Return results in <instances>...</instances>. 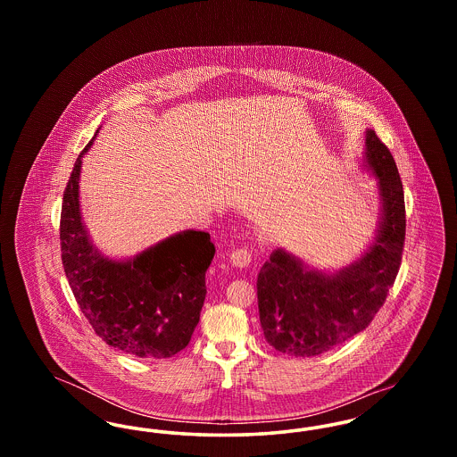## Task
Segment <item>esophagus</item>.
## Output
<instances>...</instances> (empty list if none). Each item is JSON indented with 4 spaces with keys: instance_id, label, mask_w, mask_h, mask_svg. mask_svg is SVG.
<instances>
[{
    "instance_id": "esophagus-1",
    "label": "esophagus",
    "mask_w": 457,
    "mask_h": 457,
    "mask_svg": "<svg viewBox=\"0 0 457 457\" xmlns=\"http://www.w3.org/2000/svg\"><path fill=\"white\" fill-rule=\"evenodd\" d=\"M229 262H231L235 267H239V269L248 267L250 262H252V252H250L246 246H245V248H238V250H235V252L229 255Z\"/></svg>"
}]
</instances>
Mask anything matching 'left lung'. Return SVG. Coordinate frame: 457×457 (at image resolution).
Wrapping results in <instances>:
<instances>
[{"mask_svg": "<svg viewBox=\"0 0 457 457\" xmlns=\"http://www.w3.org/2000/svg\"><path fill=\"white\" fill-rule=\"evenodd\" d=\"M361 170L377 181L375 235L348 265L319 269L278 246L257 278L259 313L270 346L289 356H317L365 330L386 302L406 235L404 194L394 157L375 131H365Z\"/></svg>", "mask_w": 457, "mask_h": 457, "instance_id": "left-lung-1", "label": "left lung"}]
</instances>
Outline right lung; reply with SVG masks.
<instances>
[{"instance_id":"obj_1","label":"right lung","mask_w":457,"mask_h":457,"mask_svg":"<svg viewBox=\"0 0 457 457\" xmlns=\"http://www.w3.org/2000/svg\"><path fill=\"white\" fill-rule=\"evenodd\" d=\"M96 135L75 161L63 194L60 239L66 279L88 324L109 346L137 358H170L192 339L216 248L209 233L185 229L133 257L104 255L80 211L82 159Z\"/></svg>"}]
</instances>
